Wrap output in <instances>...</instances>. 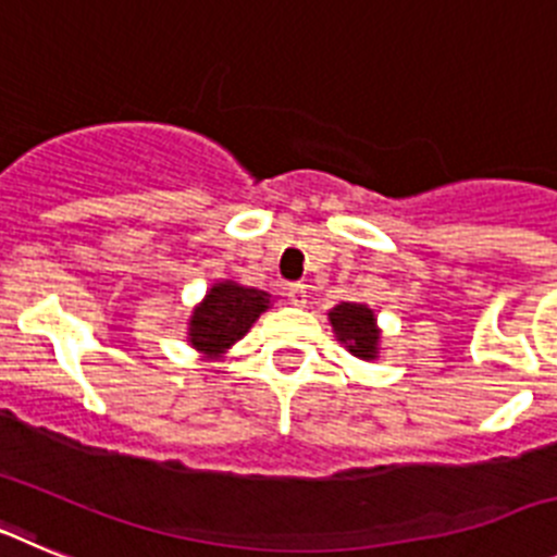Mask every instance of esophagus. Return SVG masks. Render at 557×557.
Wrapping results in <instances>:
<instances>
[{
	"instance_id": "34e87169",
	"label": "esophagus",
	"mask_w": 557,
	"mask_h": 557,
	"mask_svg": "<svg viewBox=\"0 0 557 557\" xmlns=\"http://www.w3.org/2000/svg\"><path fill=\"white\" fill-rule=\"evenodd\" d=\"M287 298L293 307H304V304H307V287H304V284H289Z\"/></svg>"
}]
</instances>
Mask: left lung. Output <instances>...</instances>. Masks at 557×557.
<instances>
[{"label":"left lung","mask_w":557,"mask_h":557,"mask_svg":"<svg viewBox=\"0 0 557 557\" xmlns=\"http://www.w3.org/2000/svg\"><path fill=\"white\" fill-rule=\"evenodd\" d=\"M329 323H332L334 337L346 346V351L357 359L373 362L382 354V329L376 323V314L368 304L343 301L329 309Z\"/></svg>","instance_id":"left-lung-1"}]
</instances>
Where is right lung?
<instances>
[{"label":"right lung","instance_id":"obj_1","mask_svg":"<svg viewBox=\"0 0 557 557\" xmlns=\"http://www.w3.org/2000/svg\"><path fill=\"white\" fill-rule=\"evenodd\" d=\"M270 301L273 295L264 289L245 287L231 278L211 284L203 301L191 309L186 343L209 359L223 357L234 343H239L250 332L259 314L273 307Z\"/></svg>","mask_w":557,"mask_h":557}]
</instances>
